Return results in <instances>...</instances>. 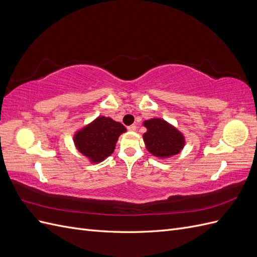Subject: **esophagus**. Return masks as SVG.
Listing matches in <instances>:
<instances>
[{"label":"esophagus","mask_w":257,"mask_h":257,"mask_svg":"<svg viewBox=\"0 0 257 257\" xmlns=\"http://www.w3.org/2000/svg\"><path fill=\"white\" fill-rule=\"evenodd\" d=\"M136 128H137V126L135 125V124H132V125L127 126V130H128V131H131V132H134V131H136Z\"/></svg>","instance_id":"1"}]
</instances>
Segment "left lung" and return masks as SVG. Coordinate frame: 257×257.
I'll return each mask as SVG.
<instances>
[{
  "mask_svg": "<svg viewBox=\"0 0 257 257\" xmlns=\"http://www.w3.org/2000/svg\"><path fill=\"white\" fill-rule=\"evenodd\" d=\"M147 133L144 142L147 150L154 157L166 159L181 151L184 146L183 135L177 128L162 119H151L144 122Z\"/></svg>",
  "mask_w": 257,
  "mask_h": 257,
  "instance_id": "1",
  "label": "left lung"
}]
</instances>
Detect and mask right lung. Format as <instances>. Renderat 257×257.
Segmentation results:
<instances>
[{"mask_svg":"<svg viewBox=\"0 0 257 257\" xmlns=\"http://www.w3.org/2000/svg\"><path fill=\"white\" fill-rule=\"evenodd\" d=\"M126 132L120 122L98 116L89 125L77 132L74 142L77 149L93 163L105 160L113 152L119 136Z\"/></svg>","mask_w":257,"mask_h":257,"instance_id":"1","label":"right lung"}]
</instances>
